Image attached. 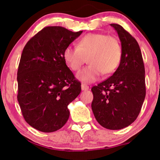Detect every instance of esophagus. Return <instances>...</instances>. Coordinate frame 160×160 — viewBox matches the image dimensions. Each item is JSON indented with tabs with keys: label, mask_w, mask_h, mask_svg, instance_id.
Segmentation results:
<instances>
[{
	"label": "esophagus",
	"mask_w": 160,
	"mask_h": 160,
	"mask_svg": "<svg viewBox=\"0 0 160 160\" xmlns=\"http://www.w3.org/2000/svg\"><path fill=\"white\" fill-rule=\"evenodd\" d=\"M82 89L83 91L88 90V89H89V86H87V85L85 84H82Z\"/></svg>",
	"instance_id": "esophagus-1"
}]
</instances>
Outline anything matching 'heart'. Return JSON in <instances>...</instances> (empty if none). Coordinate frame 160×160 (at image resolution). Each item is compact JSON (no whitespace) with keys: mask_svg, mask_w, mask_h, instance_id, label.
<instances>
[{"mask_svg":"<svg viewBox=\"0 0 160 160\" xmlns=\"http://www.w3.org/2000/svg\"><path fill=\"white\" fill-rule=\"evenodd\" d=\"M122 47L115 37L103 33H89L78 41L76 47L68 46L63 50L62 58L71 71H78L86 59L89 63L78 73L77 77L84 82H94L102 73H112L122 59Z\"/></svg>","mask_w":160,"mask_h":160,"instance_id":"1","label":"heart"}]
</instances>
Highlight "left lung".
Wrapping results in <instances>:
<instances>
[{"label": "left lung", "mask_w": 160, "mask_h": 160, "mask_svg": "<svg viewBox=\"0 0 160 160\" xmlns=\"http://www.w3.org/2000/svg\"><path fill=\"white\" fill-rule=\"evenodd\" d=\"M122 43V59L112 76L92 87L94 116L109 130H120L137 119L146 97L145 68L138 43L121 25L111 24Z\"/></svg>", "instance_id": "1"}]
</instances>
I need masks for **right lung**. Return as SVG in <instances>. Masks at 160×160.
Segmentation results:
<instances>
[{
	"label": "right lung",
	"mask_w": 160,
	"mask_h": 160,
	"mask_svg": "<svg viewBox=\"0 0 160 160\" xmlns=\"http://www.w3.org/2000/svg\"><path fill=\"white\" fill-rule=\"evenodd\" d=\"M82 32L45 27L24 47L17 71V100L26 122L36 130L54 132L68 119V106L82 87L65 64L62 52Z\"/></svg>",
	"instance_id": "right-lung-1"
}]
</instances>
